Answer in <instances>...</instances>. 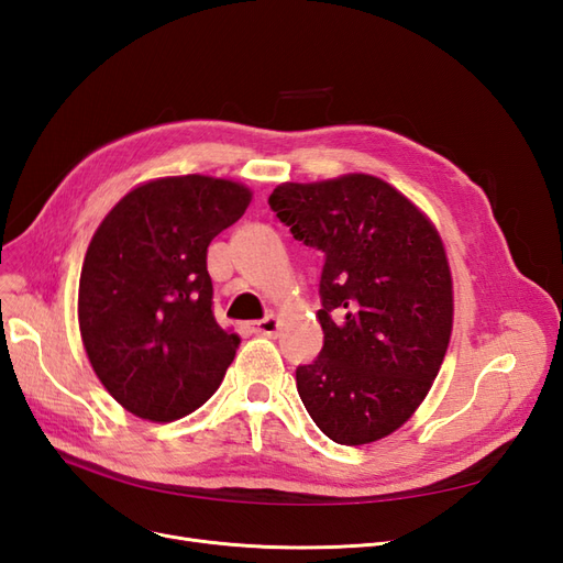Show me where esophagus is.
<instances>
[{"label": "esophagus", "instance_id": "34e87169", "mask_svg": "<svg viewBox=\"0 0 563 563\" xmlns=\"http://www.w3.org/2000/svg\"><path fill=\"white\" fill-rule=\"evenodd\" d=\"M279 327H282V323H279L277 317H265V319H261V321L249 323V329H251L253 333H258V335H277Z\"/></svg>", "mask_w": 563, "mask_h": 563}]
</instances>
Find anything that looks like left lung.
<instances>
[{"label": "left lung", "mask_w": 563, "mask_h": 563, "mask_svg": "<svg viewBox=\"0 0 563 563\" xmlns=\"http://www.w3.org/2000/svg\"><path fill=\"white\" fill-rule=\"evenodd\" d=\"M269 207L327 255L317 319L323 347L296 368L317 428L343 446L378 441L416 413L453 331V279L432 220L368 174L282 183Z\"/></svg>", "instance_id": "obj_1"}]
</instances>
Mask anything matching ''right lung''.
<instances>
[{
  "label": "right lung",
  "mask_w": 563,
  "mask_h": 563,
  "mask_svg": "<svg viewBox=\"0 0 563 563\" xmlns=\"http://www.w3.org/2000/svg\"><path fill=\"white\" fill-rule=\"evenodd\" d=\"M251 197L228 178H155L98 225L79 277V333L98 380L129 413L172 422L223 383L240 335L213 319L207 251Z\"/></svg>",
  "instance_id": "obj_1"
}]
</instances>
